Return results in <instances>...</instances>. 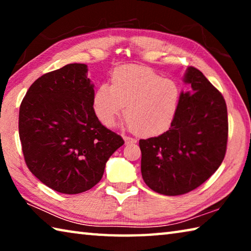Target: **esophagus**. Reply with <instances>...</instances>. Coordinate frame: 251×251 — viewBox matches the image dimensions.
<instances>
[{
    "label": "esophagus",
    "instance_id": "esophagus-1",
    "mask_svg": "<svg viewBox=\"0 0 251 251\" xmlns=\"http://www.w3.org/2000/svg\"><path fill=\"white\" fill-rule=\"evenodd\" d=\"M123 138H124L126 145H128V144H135L136 142H137V141H136V139L130 138V137H128V136H124V137H123Z\"/></svg>",
    "mask_w": 251,
    "mask_h": 251
}]
</instances>
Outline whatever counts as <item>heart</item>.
Wrapping results in <instances>:
<instances>
[{"label":"heart","mask_w":251,"mask_h":251,"mask_svg":"<svg viewBox=\"0 0 251 251\" xmlns=\"http://www.w3.org/2000/svg\"><path fill=\"white\" fill-rule=\"evenodd\" d=\"M179 87L151 69L125 65L113 72L110 87L101 84L93 97V108L106 127L114 125L124 112L127 126L144 137L161 134L175 117Z\"/></svg>","instance_id":"obj_1"}]
</instances>
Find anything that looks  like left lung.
Returning <instances> with one entry per match:
<instances>
[{"label":"left lung","instance_id":"left-lung-1","mask_svg":"<svg viewBox=\"0 0 251 251\" xmlns=\"http://www.w3.org/2000/svg\"><path fill=\"white\" fill-rule=\"evenodd\" d=\"M182 80L171 128L157 137L141 139V171L154 192L178 196L205 182L222 165L227 148V106L220 92L195 67Z\"/></svg>","mask_w":251,"mask_h":251}]
</instances>
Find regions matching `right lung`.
I'll list each match as a JSON object with an SVG mask.
<instances>
[{"instance_id": "right-lung-1", "label": "right lung", "mask_w": 251, "mask_h": 251, "mask_svg": "<svg viewBox=\"0 0 251 251\" xmlns=\"http://www.w3.org/2000/svg\"><path fill=\"white\" fill-rule=\"evenodd\" d=\"M86 64H67L34 82L22 100L19 134L24 159L37 179L58 193L91 189L124 141L100 124Z\"/></svg>"}]
</instances>
